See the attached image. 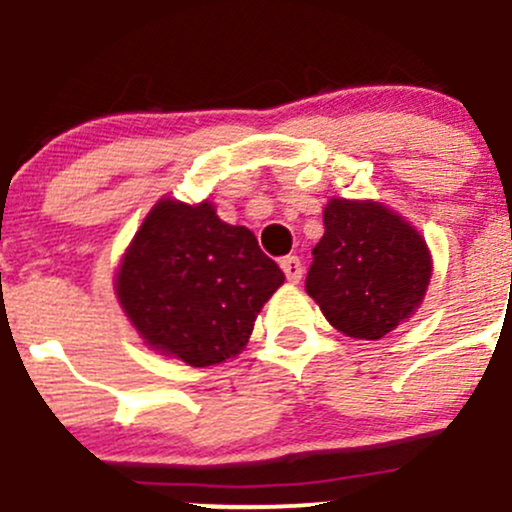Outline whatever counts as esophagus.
Returning <instances> with one entry per match:
<instances>
[{"label":"esophagus","instance_id":"34e87169","mask_svg":"<svg viewBox=\"0 0 512 512\" xmlns=\"http://www.w3.org/2000/svg\"><path fill=\"white\" fill-rule=\"evenodd\" d=\"M280 267H282V272H285V277H287L289 282H299V280H302L304 267H302V260H299V257H294V255L282 257Z\"/></svg>","mask_w":512,"mask_h":512}]
</instances>
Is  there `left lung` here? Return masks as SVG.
Returning <instances> with one entry per match:
<instances>
[{"mask_svg": "<svg viewBox=\"0 0 512 512\" xmlns=\"http://www.w3.org/2000/svg\"><path fill=\"white\" fill-rule=\"evenodd\" d=\"M428 280L426 242L389 208L337 198L324 208L304 289L339 332L381 339L414 314Z\"/></svg>", "mask_w": 512, "mask_h": 512, "instance_id": "left-lung-1", "label": "left lung"}]
</instances>
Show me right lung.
Segmentation results:
<instances>
[{"mask_svg": "<svg viewBox=\"0 0 512 512\" xmlns=\"http://www.w3.org/2000/svg\"><path fill=\"white\" fill-rule=\"evenodd\" d=\"M282 282L247 227L223 223L210 203L160 200L123 257L116 292L146 344L210 366L245 347Z\"/></svg>", "mask_w": 512, "mask_h": 512, "instance_id": "obj_1", "label": "right lung"}]
</instances>
